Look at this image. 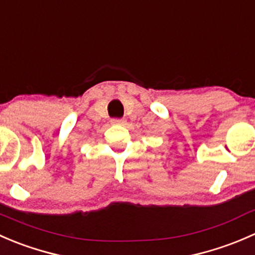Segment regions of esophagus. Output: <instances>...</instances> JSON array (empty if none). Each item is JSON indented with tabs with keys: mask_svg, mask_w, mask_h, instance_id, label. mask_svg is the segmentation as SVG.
<instances>
[{
	"mask_svg": "<svg viewBox=\"0 0 255 255\" xmlns=\"http://www.w3.org/2000/svg\"><path fill=\"white\" fill-rule=\"evenodd\" d=\"M111 123L112 125H126V120H123V118H112L111 120Z\"/></svg>",
	"mask_w": 255,
	"mask_h": 255,
	"instance_id": "esophagus-1",
	"label": "esophagus"
}]
</instances>
